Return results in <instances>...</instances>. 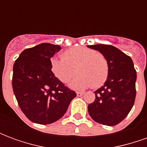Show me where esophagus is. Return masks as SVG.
<instances>
[{
  "label": "esophagus",
  "instance_id": "obj_1",
  "mask_svg": "<svg viewBox=\"0 0 147 147\" xmlns=\"http://www.w3.org/2000/svg\"><path fill=\"white\" fill-rule=\"evenodd\" d=\"M76 94L78 97H81V96L83 95V92H80V91H78V92H76Z\"/></svg>",
  "mask_w": 147,
  "mask_h": 147
}]
</instances>
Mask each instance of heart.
<instances>
[{
    "label": "heart",
    "instance_id": "b5f03b06",
    "mask_svg": "<svg viewBox=\"0 0 147 147\" xmlns=\"http://www.w3.org/2000/svg\"><path fill=\"white\" fill-rule=\"evenodd\" d=\"M61 59L52 58L50 68L55 76L63 83H67L76 74L71 83L74 89L82 90L92 86H102L109 76L107 58L100 52L84 46H77L64 51Z\"/></svg>",
    "mask_w": 147,
    "mask_h": 147
}]
</instances>
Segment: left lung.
I'll return each instance as SVG.
<instances>
[{
    "label": "left lung",
    "instance_id": "left-lung-1",
    "mask_svg": "<svg viewBox=\"0 0 147 147\" xmlns=\"http://www.w3.org/2000/svg\"><path fill=\"white\" fill-rule=\"evenodd\" d=\"M87 46L105 55L109 67L107 80L94 92V102L88 105L90 116L97 123L117 125L127 116L135 103L136 71L133 61L113 45Z\"/></svg>",
    "mask_w": 147,
    "mask_h": 147
}]
</instances>
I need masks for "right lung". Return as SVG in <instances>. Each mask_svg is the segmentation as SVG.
<instances>
[{"instance_id":"right-lung-1","label":"right lung","mask_w":147,"mask_h":147,"mask_svg":"<svg viewBox=\"0 0 147 147\" xmlns=\"http://www.w3.org/2000/svg\"><path fill=\"white\" fill-rule=\"evenodd\" d=\"M60 45L42 43L26 49L13 65L12 88L20 108L34 123L49 124L66 113L76 93L52 72L50 59Z\"/></svg>"}]
</instances>
